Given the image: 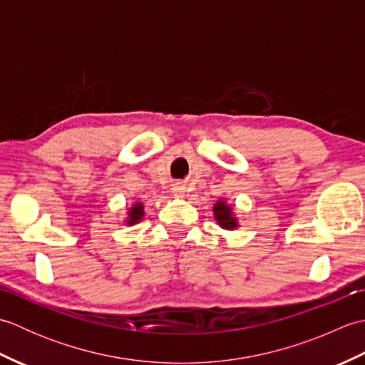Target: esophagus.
I'll use <instances>...</instances> for the list:
<instances>
[{
	"instance_id": "esophagus-1",
	"label": "esophagus",
	"mask_w": 365,
	"mask_h": 365,
	"mask_svg": "<svg viewBox=\"0 0 365 365\" xmlns=\"http://www.w3.org/2000/svg\"><path fill=\"white\" fill-rule=\"evenodd\" d=\"M173 192H174L175 196H183L185 195V187H183V185H180V183H177V185H174Z\"/></svg>"
}]
</instances>
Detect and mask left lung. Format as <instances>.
<instances>
[{
  "label": "left lung",
  "instance_id": "left-lung-1",
  "mask_svg": "<svg viewBox=\"0 0 365 365\" xmlns=\"http://www.w3.org/2000/svg\"><path fill=\"white\" fill-rule=\"evenodd\" d=\"M213 216L218 226L224 230H235L238 227V220L234 213V208L224 199H220L213 207Z\"/></svg>",
  "mask_w": 365,
  "mask_h": 365
}]
</instances>
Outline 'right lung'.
<instances>
[{
  "label": "right lung",
  "instance_id": "add662e5",
  "mask_svg": "<svg viewBox=\"0 0 365 365\" xmlns=\"http://www.w3.org/2000/svg\"><path fill=\"white\" fill-rule=\"evenodd\" d=\"M144 205H143V202H135L133 205H131L130 208H128V212H127V218H125V222L127 226H133V224H136V222H139L141 221L143 218H144Z\"/></svg>",
  "mask_w": 365,
  "mask_h": 365
}]
</instances>
